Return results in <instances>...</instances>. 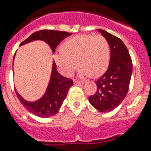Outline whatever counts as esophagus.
Wrapping results in <instances>:
<instances>
[{
  "label": "esophagus",
  "instance_id": "1",
  "mask_svg": "<svg viewBox=\"0 0 151 151\" xmlns=\"http://www.w3.org/2000/svg\"><path fill=\"white\" fill-rule=\"evenodd\" d=\"M75 84H76V85H80V84H83V81H80V80H75V82H74Z\"/></svg>",
  "mask_w": 151,
  "mask_h": 151
}]
</instances>
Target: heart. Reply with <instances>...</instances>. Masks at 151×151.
Here are the masks:
<instances>
[{"label":"heart","instance_id":"b5f03b06","mask_svg":"<svg viewBox=\"0 0 151 151\" xmlns=\"http://www.w3.org/2000/svg\"><path fill=\"white\" fill-rule=\"evenodd\" d=\"M79 60L83 76H99L106 71L109 64L110 46L103 36L79 35L66 41L63 48L55 54V62L60 71L70 76L76 68Z\"/></svg>","mask_w":151,"mask_h":151}]
</instances>
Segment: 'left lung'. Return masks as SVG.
I'll return each mask as SVG.
<instances>
[{"label": "left lung", "instance_id": "obj_1", "mask_svg": "<svg viewBox=\"0 0 151 151\" xmlns=\"http://www.w3.org/2000/svg\"><path fill=\"white\" fill-rule=\"evenodd\" d=\"M108 42L111 59L108 68L96 81V92L89 97V102L100 112L116 108L129 90L132 74V60L127 47L119 38L107 32L98 29Z\"/></svg>", "mask_w": 151, "mask_h": 151}]
</instances>
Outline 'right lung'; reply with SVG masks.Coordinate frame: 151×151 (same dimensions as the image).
I'll list each match as a JSON object with an SVG mask.
<instances>
[{
	"mask_svg": "<svg viewBox=\"0 0 151 151\" xmlns=\"http://www.w3.org/2000/svg\"><path fill=\"white\" fill-rule=\"evenodd\" d=\"M71 35V32L55 30H40L35 32L24 40L20 45L27 43L41 40L47 43L52 50L53 53L58 45L64 38ZM73 85V80L63 77L56 70V64L53 61L52 71L51 75L49 84L47 91L42 98L35 102H28L24 100L21 96L16 92L19 100L28 111L35 115L42 118L51 117L59 111L64 99L66 98L69 88Z\"/></svg>",
	"mask_w": 151,
	"mask_h": 151,
	"instance_id": "obj_1",
	"label": "right lung"
}]
</instances>
